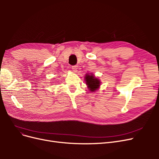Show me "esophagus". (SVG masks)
Masks as SVG:
<instances>
[{
  "label": "esophagus",
  "instance_id": "1",
  "mask_svg": "<svg viewBox=\"0 0 159 159\" xmlns=\"http://www.w3.org/2000/svg\"><path fill=\"white\" fill-rule=\"evenodd\" d=\"M71 69L74 72H77V71H78V70H77L78 69V67H77V66H72Z\"/></svg>",
  "mask_w": 159,
  "mask_h": 159
}]
</instances>
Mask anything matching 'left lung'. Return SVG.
<instances>
[{
    "label": "left lung",
    "mask_w": 159,
    "mask_h": 159,
    "mask_svg": "<svg viewBox=\"0 0 159 159\" xmlns=\"http://www.w3.org/2000/svg\"><path fill=\"white\" fill-rule=\"evenodd\" d=\"M86 84L88 85V88L91 91H95L99 87V80L95 78L93 75L87 74L85 77Z\"/></svg>",
    "instance_id": "8db88e82"
}]
</instances>
